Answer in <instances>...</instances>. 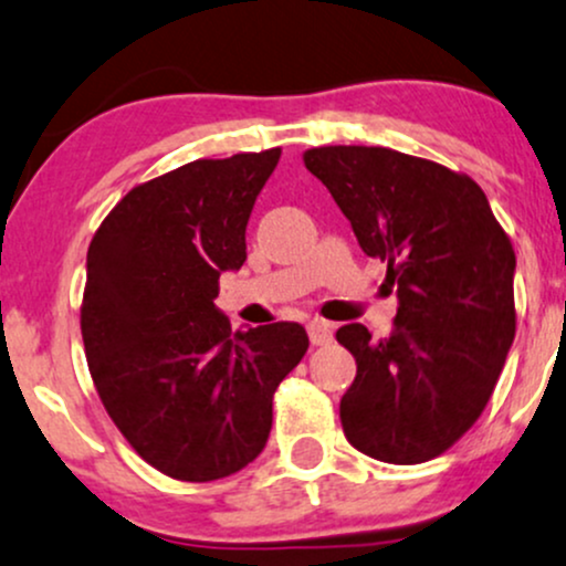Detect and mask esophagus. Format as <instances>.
Here are the masks:
<instances>
[{"label":"esophagus","instance_id":"esophagus-1","mask_svg":"<svg viewBox=\"0 0 566 566\" xmlns=\"http://www.w3.org/2000/svg\"><path fill=\"white\" fill-rule=\"evenodd\" d=\"M308 337L314 346H327V343L333 340V324L324 319L308 322Z\"/></svg>","mask_w":566,"mask_h":566}]
</instances>
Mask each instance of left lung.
Returning a JSON list of instances; mask_svg holds the SVG:
<instances>
[{
	"label": "left lung",
	"instance_id": "8db88e82",
	"mask_svg": "<svg viewBox=\"0 0 566 566\" xmlns=\"http://www.w3.org/2000/svg\"><path fill=\"white\" fill-rule=\"evenodd\" d=\"M356 242L388 263L396 308L388 337L337 329L356 359L340 423L382 463L437 458L476 423L513 335V247L469 175L391 148L324 146L303 154Z\"/></svg>",
	"mask_w": 566,
	"mask_h": 566
}]
</instances>
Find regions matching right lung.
<instances>
[{"label":"right lung","mask_w":566,"mask_h":566,"mask_svg":"<svg viewBox=\"0 0 566 566\" xmlns=\"http://www.w3.org/2000/svg\"><path fill=\"white\" fill-rule=\"evenodd\" d=\"M279 157L188 161L135 186L90 242L82 340L97 396L133 450L180 482L231 476L263 452L274 391L308 348L297 322L231 335L216 305Z\"/></svg>","instance_id":"1"}]
</instances>
